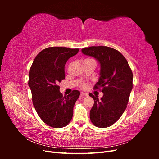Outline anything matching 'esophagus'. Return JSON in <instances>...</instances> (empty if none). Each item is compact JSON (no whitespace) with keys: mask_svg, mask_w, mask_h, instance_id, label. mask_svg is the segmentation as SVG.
<instances>
[{"mask_svg":"<svg viewBox=\"0 0 159 159\" xmlns=\"http://www.w3.org/2000/svg\"><path fill=\"white\" fill-rule=\"evenodd\" d=\"M81 96H88V94L87 93H83V92H81Z\"/></svg>","mask_w":159,"mask_h":159,"instance_id":"34e87169","label":"esophagus"}]
</instances>
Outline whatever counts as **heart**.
Instances as JSON below:
<instances>
[{
	"label": "heart",
	"mask_w": 159,
	"mask_h": 159,
	"mask_svg": "<svg viewBox=\"0 0 159 159\" xmlns=\"http://www.w3.org/2000/svg\"><path fill=\"white\" fill-rule=\"evenodd\" d=\"M87 60H91V59H87ZM87 84H85V83H82V84H80V88H84V89H85V88H87Z\"/></svg>",
	"instance_id": "heart-1"
}]
</instances>
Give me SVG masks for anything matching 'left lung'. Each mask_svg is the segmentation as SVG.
<instances>
[{
    "label": "left lung",
    "instance_id": "left-lung-1",
    "mask_svg": "<svg viewBox=\"0 0 159 159\" xmlns=\"http://www.w3.org/2000/svg\"><path fill=\"white\" fill-rule=\"evenodd\" d=\"M84 54L92 56L100 64L99 81L95 89H101L103 96L94 99L90 110V119L95 126H111L126 109L133 89V73L128 62L118 50L107 46H91L81 49Z\"/></svg>",
    "mask_w": 159,
    "mask_h": 159
}]
</instances>
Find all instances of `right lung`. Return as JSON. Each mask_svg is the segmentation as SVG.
<instances>
[{
    "instance_id": "1",
    "label": "right lung",
    "mask_w": 159,
    "mask_h": 159,
    "mask_svg": "<svg viewBox=\"0 0 159 159\" xmlns=\"http://www.w3.org/2000/svg\"><path fill=\"white\" fill-rule=\"evenodd\" d=\"M79 50L47 48L36 56L30 69L28 85L33 105L38 116L52 127H66L73 117L74 106L80 92L74 90L64 97L57 84L65 79L67 61L78 54Z\"/></svg>"
}]
</instances>
